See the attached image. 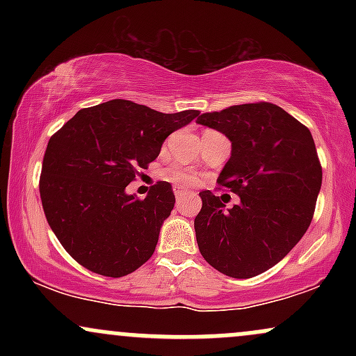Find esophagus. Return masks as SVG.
<instances>
[{
  "label": "esophagus",
  "instance_id": "esophagus-1",
  "mask_svg": "<svg viewBox=\"0 0 356 356\" xmlns=\"http://www.w3.org/2000/svg\"><path fill=\"white\" fill-rule=\"evenodd\" d=\"M174 194H175V197H177V199H182L184 195L187 194V191L181 189V187H175V189H174Z\"/></svg>",
  "mask_w": 356,
  "mask_h": 356
}]
</instances>
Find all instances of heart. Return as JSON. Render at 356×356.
<instances>
[{"mask_svg": "<svg viewBox=\"0 0 356 356\" xmlns=\"http://www.w3.org/2000/svg\"><path fill=\"white\" fill-rule=\"evenodd\" d=\"M167 177L175 184H194L197 181V175L194 170L187 169V167H174V169L167 170Z\"/></svg>", "mask_w": 356, "mask_h": 356, "instance_id": "heart-1", "label": "heart"}]
</instances>
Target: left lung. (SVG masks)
Instances as JSON below:
<instances>
[{"mask_svg":"<svg viewBox=\"0 0 356 356\" xmlns=\"http://www.w3.org/2000/svg\"><path fill=\"white\" fill-rule=\"evenodd\" d=\"M197 124L231 140V157L218 182L239 195V204L226 209L211 191L199 192V251L226 276L261 275L296 246L312 222L321 189L312 132L266 102L202 113Z\"/></svg>","mask_w":356,"mask_h":356,"instance_id":"1","label":"left lung"}]
</instances>
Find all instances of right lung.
Masks as SVG:
<instances>
[{
  "instance_id": "right-lung-1",
  "label": "right lung",
  "mask_w": 356,
  "mask_h": 356,
  "mask_svg": "<svg viewBox=\"0 0 356 356\" xmlns=\"http://www.w3.org/2000/svg\"><path fill=\"white\" fill-rule=\"evenodd\" d=\"M197 115V110L162 113L117 99L79 110L50 138L40 195L51 231L76 263L120 277L154 254L174 209L172 186L157 182L145 199L125 187L137 169L157 159L170 134Z\"/></svg>"
}]
</instances>
